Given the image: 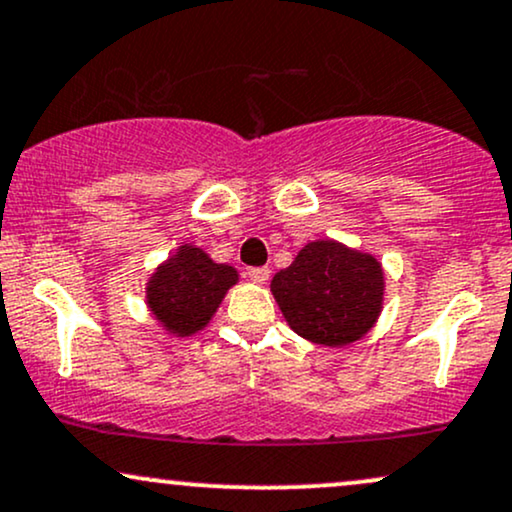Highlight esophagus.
Segmentation results:
<instances>
[{"mask_svg": "<svg viewBox=\"0 0 512 512\" xmlns=\"http://www.w3.org/2000/svg\"><path fill=\"white\" fill-rule=\"evenodd\" d=\"M248 276H250V281L264 283V281L269 279V267H250L248 269Z\"/></svg>", "mask_w": 512, "mask_h": 512, "instance_id": "1", "label": "esophagus"}]
</instances>
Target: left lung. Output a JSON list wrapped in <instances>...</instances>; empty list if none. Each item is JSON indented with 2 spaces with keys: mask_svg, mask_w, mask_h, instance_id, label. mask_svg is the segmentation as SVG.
<instances>
[{
  "mask_svg": "<svg viewBox=\"0 0 512 512\" xmlns=\"http://www.w3.org/2000/svg\"><path fill=\"white\" fill-rule=\"evenodd\" d=\"M272 293L295 334L322 346H346L377 322L384 274L374 257L317 240L274 276Z\"/></svg>",
  "mask_w": 512,
  "mask_h": 512,
  "instance_id": "8db88e82",
  "label": "left lung"
}]
</instances>
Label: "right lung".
Here are the masks:
<instances>
[{
	"instance_id": "right-lung-1",
	"label": "right lung",
	"mask_w": 512,
	"mask_h": 512,
	"mask_svg": "<svg viewBox=\"0 0 512 512\" xmlns=\"http://www.w3.org/2000/svg\"><path fill=\"white\" fill-rule=\"evenodd\" d=\"M236 281V269L229 264L212 262L200 248L183 245L152 276L147 303L166 329L188 336L209 322Z\"/></svg>"
}]
</instances>
